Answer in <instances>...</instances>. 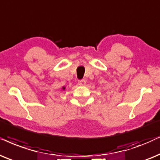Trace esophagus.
I'll use <instances>...</instances> for the list:
<instances>
[{
  "label": "esophagus",
  "instance_id": "34e87169",
  "mask_svg": "<svg viewBox=\"0 0 160 160\" xmlns=\"http://www.w3.org/2000/svg\"><path fill=\"white\" fill-rule=\"evenodd\" d=\"M78 84L80 85V86H83L86 84V81L85 80H79V81H78Z\"/></svg>",
  "mask_w": 160,
  "mask_h": 160
}]
</instances>
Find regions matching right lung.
<instances>
[{"label":"right lung","mask_w":160,"mask_h":160,"mask_svg":"<svg viewBox=\"0 0 160 160\" xmlns=\"http://www.w3.org/2000/svg\"><path fill=\"white\" fill-rule=\"evenodd\" d=\"M63 90H64V89H65V88H64V87H63Z\"/></svg>","instance_id":"right-lung-1"}]
</instances>
